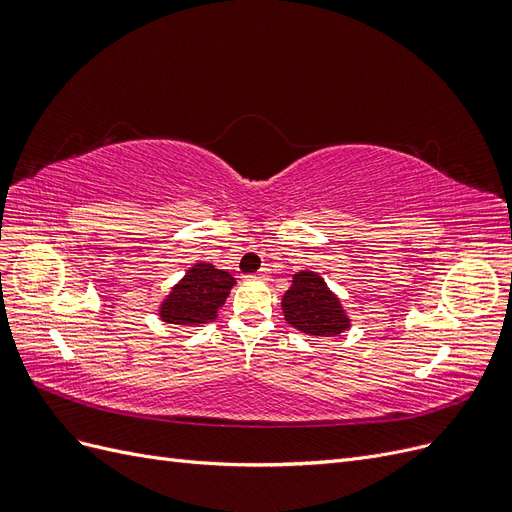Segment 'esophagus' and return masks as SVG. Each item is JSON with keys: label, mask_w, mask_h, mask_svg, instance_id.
Here are the masks:
<instances>
[{"label": "esophagus", "mask_w": 512, "mask_h": 512, "mask_svg": "<svg viewBox=\"0 0 512 512\" xmlns=\"http://www.w3.org/2000/svg\"><path fill=\"white\" fill-rule=\"evenodd\" d=\"M252 280H262V282H267L269 280V271L267 269H260L258 273H254V275H250Z\"/></svg>", "instance_id": "obj_1"}]
</instances>
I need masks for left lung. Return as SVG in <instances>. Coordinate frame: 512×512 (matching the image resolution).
<instances>
[{"label": "left lung", "mask_w": 512, "mask_h": 512, "mask_svg": "<svg viewBox=\"0 0 512 512\" xmlns=\"http://www.w3.org/2000/svg\"><path fill=\"white\" fill-rule=\"evenodd\" d=\"M290 327L314 337H335L350 329V318L337 294L314 271L292 275V286L282 299Z\"/></svg>", "instance_id": "1"}]
</instances>
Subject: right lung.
<instances>
[{
	"mask_svg": "<svg viewBox=\"0 0 512 512\" xmlns=\"http://www.w3.org/2000/svg\"><path fill=\"white\" fill-rule=\"evenodd\" d=\"M235 277L215 269L209 262H196L181 280L170 288L160 305V318L179 327H203L218 318V309L226 303Z\"/></svg>",
	"mask_w": 512,
	"mask_h": 512,
	"instance_id": "right-lung-1",
	"label": "right lung"
}]
</instances>
